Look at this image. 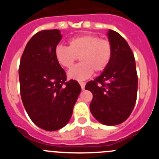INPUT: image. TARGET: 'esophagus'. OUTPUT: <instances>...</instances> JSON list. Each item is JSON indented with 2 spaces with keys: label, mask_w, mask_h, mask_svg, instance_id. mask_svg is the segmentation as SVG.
I'll return each instance as SVG.
<instances>
[{
  "label": "esophagus",
  "mask_w": 159,
  "mask_h": 159,
  "mask_svg": "<svg viewBox=\"0 0 159 159\" xmlns=\"http://www.w3.org/2000/svg\"><path fill=\"white\" fill-rule=\"evenodd\" d=\"M80 84L82 90H84V88H85V83H84V82H80Z\"/></svg>",
  "instance_id": "esophagus-1"
}]
</instances>
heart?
<instances>
[{
  "label": "heart",
  "mask_w": 159,
  "mask_h": 159,
  "mask_svg": "<svg viewBox=\"0 0 159 159\" xmlns=\"http://www.w3.org/2000/svg\"><path fill=\"white\" fill-rule=\"evenodd\" d=\"M112 57V46L106 39L96 35L84 34L71 38L68 47L58 45L55 57L60 66L71 68L80 57V64L68 71V77L76 80L89 78L93 71L102 72L108 67Z\"/></svg>",
  "instance_id": "1"
}]
</instances>
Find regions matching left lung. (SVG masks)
I'll return each instance as SVG.
<instances>
[{
    "label": "left lung",
    "instance_id": "1",
    "mask_svg": "<svg viewBox=\"0 0 159 159\" xmlns=\"http://www.w3.org/2000/svg\"><path fill=\"white\" fill-rule=\"evenodd\" d=\"M112 57L99 76L87 83L85 89L93 95L90 110L99 122L114 126L124 122L134 109L137 98L135 60L130 46L117 32L109 30Z\"/></svg>",
    "mask_w": 159,
    "mask_h": 159
}]
</instances>
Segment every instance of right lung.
I'll return each mask as SVG.
<instances>
[{"label": "right lung", "mask_w": 159, "mask_h": 159, "mask_svg": "<svg viewBox=\"0 0 159 159\" xmlns=\"http://www.w3.org/2000/svg\"><path fill=\"white\" fill-rule=\"evenodd\" d=\"M62 36L58 29L42 30L25 46L19 67L20 95L28 115L37 127L48 131L68 123L81 92L76 80H67L55 57Z\"/></svg>", "instance_id": "add662e5"}]
</instances>
